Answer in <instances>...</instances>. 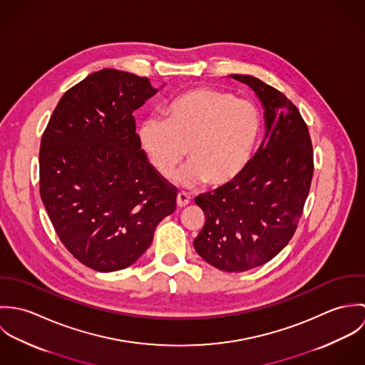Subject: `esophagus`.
<instances>
[{
  "label": "esophagus",
  "mask_w": 365,
  "mask_h": 365,
  "mask_svg": "<svg viewBox=\"0 0 365 365\" xmlns=\"http://www.w3.org/2000/svg\"><path fill=\"white\" fill-rule=\"evenodd\" d=\"M190 201H191V197H190L187 192H178V195H177V205H178L180 208L188 205Z\"/></svg>",
  "instance_id": "1"
}]
</instances>
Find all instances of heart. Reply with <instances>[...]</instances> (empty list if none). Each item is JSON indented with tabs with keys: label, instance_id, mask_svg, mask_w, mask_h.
I'll use <instances>...</instances> for the list:
<instances>
[{
	"label": "heart",
	"instance_id": "b5f03b06",
	"mask_svg": "<svg viewBox=\"0 0 365 365\" xmlns=\"http://www.w3.org/2000/svg\"><path fill=\"white\" fill-rule=\"evenodd\" d=\"M165 122L148 119L139 129L140 146L163 177L182 163L190 165L178 182H205L220 190L239 180L256 155L261 138L259 109L235 94L197 87L175 97L164 109Z\"/></svg>",
	"mask_w": 365,
	"mask_h": 365
}]
</instances>
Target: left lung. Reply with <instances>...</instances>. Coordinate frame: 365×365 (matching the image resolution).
<instances>
[{"mask_svg":"<svg viewBox=\"0 0 365 365\" xmlns=\"http://www.w3.org/2000/svg\"><path fill=\"white\" fill-rule=\"evenodd\" d=\"M230 77L260 98L265 136L239 180L195 198L205 223L194 247L210 265L243 272L274 259L292 239L311 190L313 149L308 125L282 93L253 76Z\"/></svg>","mask_w":365,"mask_h":365,"instance_id":"1","label":"left lung"}]
</instances>
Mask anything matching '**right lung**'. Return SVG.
Returning a JSON list of instances; mask_svg holds the SVG:
<instances>
[{
  "instance_id": "right-lung-1",
  "label": "right lung",
  "mask_w": 365,
  "mask_h": 365,
  "mask_svg": "<svg viewBox=\"0 0 365 365\" xmlns=\"http://www.w3.org/2000/svg\"><path fill=\"white\" fill-rule=\"evenodd\" d=\"M157 91L146 77L100 70L64 93L42 136L39 190L53 227L100 272L132 265L175 210L177 188L149 163L133 116Z\"/></svg>"
}]
</instances>
